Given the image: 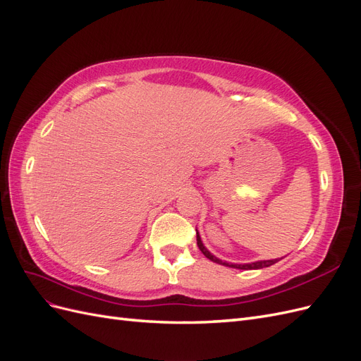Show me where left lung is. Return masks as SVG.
I'll return each instance as SVG.
<instances>
[{
  "instance_id": "left-lung-1",
  "label": "left lung",
  "mask_w": 361,
  "mask_h": 361,
  "mask_svg": "<svg viewBox=\"0 0 361 361\" xmlns=\"http://www.w3.org/2000/svg\"><path fill=\"white\" fill-rule=\"evenodd\" d=\"M197 245L200 248L202 253L209 259L212 262H215V264H220V265H224V267H231V268H236V269H260V268H265V267H271L277 264V262L280 259H272V260H257V262H251V264H228V262H224V260H220L218 257H215L212 253H209V250H207L203 243H202V238L197 232Z\"/></svg>"
}]
</instances>
